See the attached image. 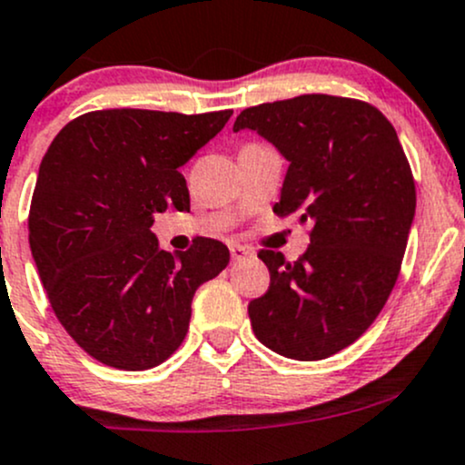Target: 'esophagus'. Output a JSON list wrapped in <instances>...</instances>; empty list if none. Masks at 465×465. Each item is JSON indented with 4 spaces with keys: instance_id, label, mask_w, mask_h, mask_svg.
Listing matches in <instances>:
<instances>
[{
    "instance_id": "obj_1",
    "label": "esophagus",
    "mask_w": 465,
    "mask_h": 465,
    "mask_svg": "<svg viewBox=\"0 0 465 465\" xmlns=\"http://www.w3.org/2000/svg\"><path fill=\"white\" fill-rule=\"evenodd\" d=\"M231 257H232V262H242V259L252 257V248L242 246V243H232V246H231Z\"/></svg>"
}]
</instances>
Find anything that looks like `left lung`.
I'll return each instance as SVG.
<instances>
[{"mask_svg": "<svg viewBox=\"0 0 465 465\" xmlns=\"http://www.w3.org/2000/svg\"><path fill=\"white\" fill-rule=\"evenodd\" d=\"M252 131L288 162L277 217L311 223L297 262L262 251L271 288L248 303L277 354L317 361L357 341L391 297L414 219V182L392 124L366 102L302 94L246 108Z\"/></svg>", "mask_w": 465, "mask_h": 465, "instance_id": "obj_1", "label": "left lung"}]
</instances>
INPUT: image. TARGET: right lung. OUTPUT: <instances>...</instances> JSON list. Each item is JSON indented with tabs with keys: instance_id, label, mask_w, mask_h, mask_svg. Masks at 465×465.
<instances>
[{
	"instance_id": "add662e5",
	"label": "right lung",
	"mask_w": 465,
	"mask_h": 465,
	"mask_svg": "<svg viewBox=\"0 0 465 465\" xmlns=\"http://www.w3.org/2000/svg\"><path fill=\"white\" fill-rule=\"evenodd\" d=\"M231 114L94 111L64 126L44 154L31 252L57 319L97 361L119 371L166 361L188 332L194 291L231 262L217 239L171 254L151 231L168 206L191 208L179 168Z\"/></svg>"
}]
</instances>
